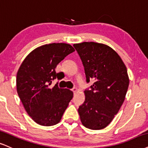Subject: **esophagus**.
I'll return each mask as SVG.
<instances>
[{"mask_svg":"<svg viewBox=\"0 0 148 148\" xmlns=\"http://www.w3.org/2000/svg\"><path fill=\"white\" fill-rule=\"evenodd\" d=\"M72 91L74 92V93H75V92H77V88H73L72 89Z\"/></svg>","mask_w":148,"mask_h":148,"instance_id":"1","label":"esophagus"}]
</instances>
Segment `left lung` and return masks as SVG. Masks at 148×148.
<instances>
[{
    "mask_svg": "<svg viewBox=\"0 0 148 148\" xmlns=\"http://www.w3.org/2000/svg\"><path fill=\"white\" fill-rule=\"evenodd\" d=\"M81 58L86 82L93 81L79 106L81 123L91 130H101L111 123L125 100L129 78L121 57L109 46L94 42L73 45Z\"/></svg>",
    "mask_w": 148,
    "mask_h": 148,
    "instance_id": "obj_1",
    "label": "left lung"
}]
</instances>
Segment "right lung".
Instances as JSON below:
<instances>
[{
    "label": "right lung",
    "mask_w": 148,
    "mask_h": 148,
    "mask_svg": "<svg viewBox=\"0 0 148 148\" xmlns=\"http://www.w3.org/2000/svg\"><path fill=\"white\" fill-rule=\"evenodd\" d=\"M74 51L72 45L62 42L42 45L29 53L19 67L18 94L27 112L39 125L59 123L72 100L71 90L59 88L58 83L50 85L54 79H61L55 71L56 65Z\"/></svg>",
    "instance_id": "1"
}]
</instances>
